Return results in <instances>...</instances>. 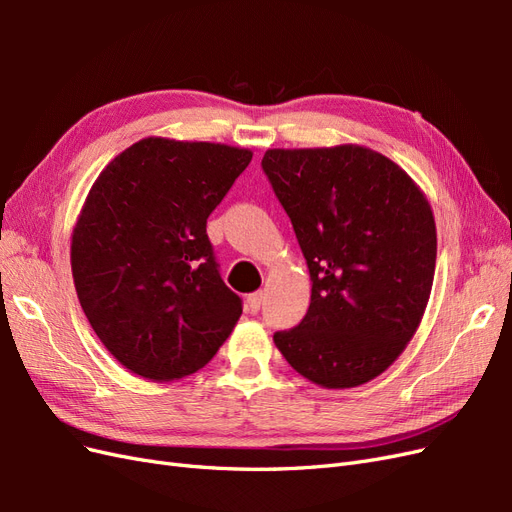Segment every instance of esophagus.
I'll list each match as a JSON object with an SVG mask.
<instances>
[{"instance_id":"1","label":"esophagus","mask_w":512,"mask_h":512,"mask_svg":"<svg viewBox=\"0 0 512 512\" xmlns=\"http://www.w3.org/2000/svg\"><path fill=\"white\" fill-rule=\"evenodd\" d=\"M245 305H247V312H250V314H256L258 309H260V305H262V292H252V294H247Z\"/></svg>"}]
</instances>
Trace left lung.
Listing matches in <instances>:
<instances>
[{"instance_id": "1", "label": "left lung", "mask_w": 512, "mask_h": 512, "mask_svg": "<svg viewBox=\"0 0 512 512\" xmlns=\"http://www.w3.org/2000/svg\"><path fill=\"white\" fill-rule=\"evenodd\" d=\"M262 170L292 222L312 303L273 342L324 389H352L404 352L436 271V222L421 188L361 145L269 149Z\"/></svg>"}]
</instances>
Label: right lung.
Listing matches in <instances>:
<instances>
[{"label": "right lung", "mask_w": 512, "mask_h": 512, "mask_svg": "<svg viewBox=\"0 0 512 512\" xmlns=\"http://www.w3.org/2000/svg\"><path fill=\"white\" fill-rule=\"evenodd\" d=\"M250 149L149 136L108 162L72 232L83 312L132 374L170 382L205 367L243 312L220 277L207 218Z\"/></svg>", "instance_id": "obj_1"}]
</instances>
